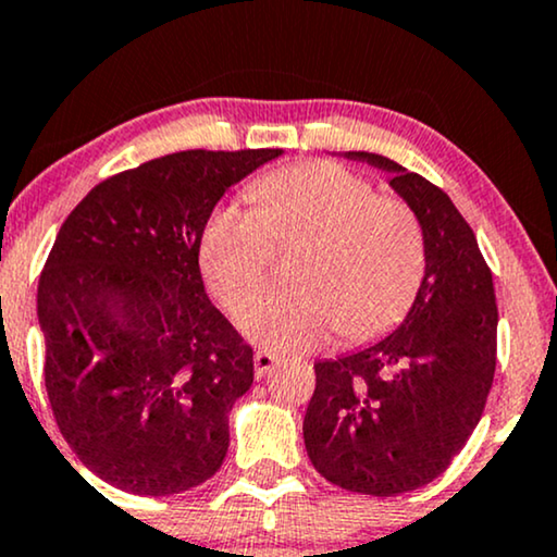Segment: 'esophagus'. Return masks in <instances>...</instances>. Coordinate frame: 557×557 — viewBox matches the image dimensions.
<instances>
[{
	"mask_svg": "<svg viewBox=\"0 0 557 557\" xmlns=\"http://www.w3.org/2000/svg\"><path fill=\"white\" fill-rule=\"evenodd\" d=\"M274 363H277V355L270 350H259L253 355V371H257V379L267 376V371H272Z\"/></svg>",
	"mask_w": 557,
	"mask_h": 557,
	"instance_id": "34e87169",
	"label": "esophagus"
}]
</instances>
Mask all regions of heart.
<instances>
[{"label": "heart", "mask_w": 557, "mask_h": 557, "mask_svg": "<svg viewBox=\"0 0 557 557\" xmlns=\"http://www.w3.org/2000/svg\"><path fill=\"white\" fill-rule=\"evenodd\" d=\"M253 210L223 205L199 236V270L212 296L236 313L271 269L277 248L299 244L290 286L246 302L240 324L261 345L306 352L334 330L368 343L407 317L428 274L420 214L376 194L366 176L332 160H306L259 176Z\"/></svg>", "instance_id": "b5f03b06"}]
</instances>
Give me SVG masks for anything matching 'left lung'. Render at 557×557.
<instances>
[{"label":"left lung","mask_w":557,"mask_h":557,"mask_svg":"<svg viewBox=\"0 0 557 557\" xmlns=\"http://www.w3.org/2000/svg\"><path fill=\"white\" fill-rule=\"evenodd\" d=\"M347 158L392 173L423 220L428 274L397 332L313 366L304 438L321 478L386 498L444 474L478 428L495 376L498 306L491 267L446 191L376 152Z\"/></svg>","instance_id":"left-lung-1"}]
</instances>
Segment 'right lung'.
<instances>
[{
  "label": "right lung",
  "instance_id": "add662e5",
  "mask_svg": "<svg viewBox=\"0 0 557 557\" xmlns=\"http://www.w3.org/2000/svg\"><path fill=\"white\" fill-rule=\"evenodd\" d=\"M283 150H184L109 176L53 240L38 283L44 379L79 461L134 495L210 480L253 350L207 298L199 236L218 199Z\"/></svg>",
  "mask_w": 557,
  "mask_h": 557
}]
</instances>
